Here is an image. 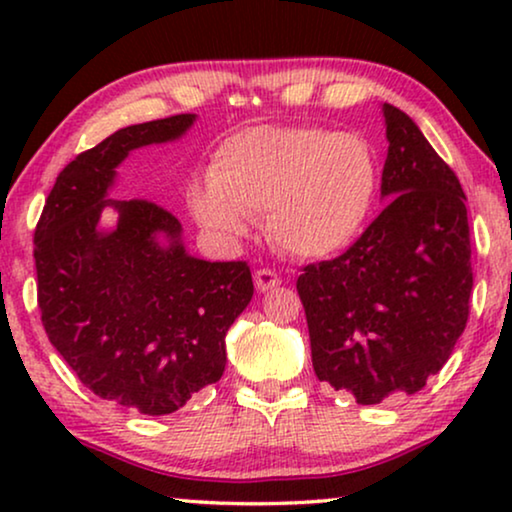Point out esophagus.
Returning <instances> with one entry per match:
<instances>
[{
  "label": "esophagus",
  "mask_w": 512,
  "mask_h": 512,
  "mask_svg": "<svg viewBox=\"0 0 512 512\" xmlns=\"http://www.w3.org/2000/svg\"><path fill=\"white\" fill-rule=\"evenodd\" d=\"M279 282H282V279L277 277L275 270L263 268V270L254 272V284H256L258 291H272L275 286H279Z\"/></svg>",
  "instance_id": "34e87169"
}]
</instances>
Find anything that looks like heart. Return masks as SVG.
Listing matches in <instances>:
<instances>
[{"label": "heart", "mask_w": 512, "mask_h": 512, "mask_svg": "<svg viewBox=\"0 0 512 512\" xmlns=\"http://www.w3.org/2000/svg\"><path fill=\"white\" fill-rule=\"evenodd\" d=\"M209 184L191 188L202 228L233 242L247 216L265 214L270 240L298 258L349 247L375 205L380 167L354 132L254 125L228 137L209 163Z\"/></svg>", "instance_id": "obj_1"}]
</instances>
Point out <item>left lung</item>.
<instances>
[{
    "label": "left lung",
    "instance_id": "8db88e82",
    "mask_svg": "<svg viewBox=\"0 0 512 512\" xmlns=\"http://www.w3.org/2000/svg\"><path fill=\"white\" fill-rule=\"evenodd\" d=\"M389 205L345 254L310 263L296 289L321 382L361 405L417 394L450 359L473 291L466 195L401 109L382 104Z\"/></svg>",
    "mask_w": 512,
    "mask_h": 512
}]
</instances>
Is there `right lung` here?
<instances>
[{"instance_id":"1","label":"right lung","mask_w":512,"mask_h":512,"mask_svg":"<svg viewBox=\"0 0 512 512\" xmlns=\"http://www.w3.org/2000/svg\"><path fill=\"white\" fill-rule=\"evenodd\" d=\"M195 121L177 114L114 132L58 174L34 228L41 324L95 396L170 415L221 380L226 333L254 296L244 261L186 254L181 223L151 200H109L132 149L172 142ZM116 208L114 231L96 226Z\"/></svg>"}]
</instances>
